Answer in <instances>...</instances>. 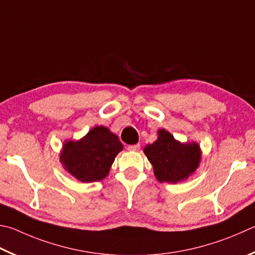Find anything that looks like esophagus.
<instances>
[{"instance_id": "obj_1", "label": "esophagus", "mask_w": 255, "mask_h": 255, "mask_svg": "<svg viewBox=\"0 0 255 255\" xmlns=\"http://www.w3.org/2000/svg\"><path fill=\"white\" fill-rule=\"evenodd\" d=\"M127 149L132 150V151H137V150L140 149V145H139V143H136V145H129L127 147Z\"/></svg>"}]
</instances>
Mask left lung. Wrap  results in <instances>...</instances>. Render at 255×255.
Wrapping results in <instances>:
<instances>
[{
  "mask_svg": "<svg viewBox=\"0 0 255 255\" xmlns=\"http://www.w3.org/2000/svg\"><path fill=\"white\" fill-rule=\"evenodd\" d=\"M143 152L154 166L155 176L160 183H177L187 178L201 159L197 143L179 142L164 129L158 131V139L147 145Z\"/></svg>",
  "mask_w": 255,
  "mask_h": 255,
  "instance_id": "1",
  "label": "left lung"
}]
</instances>
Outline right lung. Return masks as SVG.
I'll return each instance as SVG.
<instances>
[{
	"instance_id": "1",
	"label": "right lung",
	"mask_w": 255,
	"mask_h": 255,
	"mask_svg": "<svg viewBox=\"0 0 255 255\" xmlns=\"http://www.w3.org/2000/svg\"><path fill=\"white\" fill-rule=\"evenodd\" d=\"M123 143L106 127H96L78 141L63 145L60 160L69 173L83 183L103 180L108 175Z\"/></svg>"
}]
</instances>
